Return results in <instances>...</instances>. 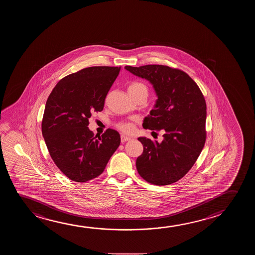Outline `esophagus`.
<instances>
[{"instance_id": "34e87169", "label": "esophagus", "mask_w": 255, "mask_h": 255, "mask_svg": "<svg viewBox=\"0 0 255 255\" xmlns=\"http://www.w3.org/2000/svg\"><path fill=\"white\" fill-rule=\"evenodd\" d=\"M131 139V137H127V136H126V135H122L121 136V142L122 143H125V142H126V141H129Z\"/></svg>"}]
</instances>
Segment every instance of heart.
<instances>
[{
    "instance_id": "1",
    "label": "heart",
    "mask_w": 255,
    "mask_h": 255,
    "mask_svg": "<svg viewBox=\"0 0 255 255\" xmlns=\"http://www.w3.org/2000/svg\"><path fill=\"white\" fill-rule=\"evenodd\" d=\"M128 91L133 93L144 92L146 95L148 93L146 86L144 85L141 82H133V83H131L128 88ZM118 126L119 129L123 130V131H125V132H129L133 128L132 125L129 124V123H120Z\"/></svg>"
}]
</instances>
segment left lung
<instances>
[{"mask_svg": "<svg viewBox=\"0 0 255 255\" xmlns=\"http://www.w3.org/2000/svg\"><path fill=\"white\" fill-rule=\"evenodd\" d=\"M149 81L157 100L143 121L144 129H163L161 143L139 137L144 151L136 160L141 177L164 186L183 177L199 157L205 143L206 104L198 86L188 74L162 65L125 67Z\"/></svg>", "mask_w": 255, "mask_h": 255, "instance_id": "obj_1", "label": "left lung"}]
</instances>
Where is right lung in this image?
<instances>
[{"label": "right lung", "instance_id": "right-lung-1", "mask_svg": "<svg viewBox=\"0 0 255 255\" xmlns=\"http://www.w3.org/2000/svg\"><path fill=\"white\" fill-rule=\"evenodd\" d=\"M119 71L118 67L84 68L63 78L49 96L42 134L56 166L72 181L99 176L120 144L117 130L108 129L94 137L88 127L93 111L104 110Z\"/></svg>", "mask_w": 255, "mask_h": 255}]
</instances>
